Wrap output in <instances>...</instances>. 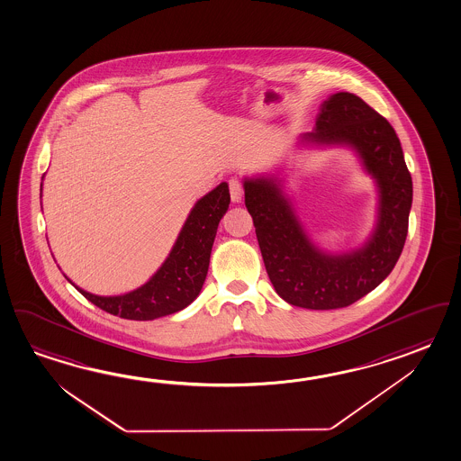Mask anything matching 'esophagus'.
<instances>
[{"mask_svg":"<svg viewBox=\"0 0 461 461\" xmlns=\"http://www.w3.org/2000/svg\"><path fill=\"white\" fill-rule=\"evenodd\" d=\"M229 193H230V199L234 203H240L242 201V185L237 178H230L229 180Z\"/></svg>","mask_w":461,"mask_h":461,"instance_id":"obj_1","label":"esophagus"}]
</instances>
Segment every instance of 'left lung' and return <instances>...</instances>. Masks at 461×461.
Instances as JSON below:
<instances>
[{"label": "left lung", "instance_id": "8db88e82", "mask_svg": "<svg viewBox=\"0 0 461 461\" xmlns=\"http://www.w3.org/2000/svg\"><path fill=\"white\" fill-rule=\"evenodd\" d=\"M299 140L343 145L358 155L378 186L376 226L368 240L352 252L321 250L304 230L276 175L244 178L245 206L280 298L317 311L350 306L376 288L401 257L412 206V178L393 126L353 93L340 91L325 100L314 131Z\"/></svg>", "mask_w": 461, "mask_h": 461}]
</instances>
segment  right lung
I'll list each match as a JSON object with an SVG mask.
<instances>
[{
  "instance_id": "add662e5",
  "label": "right lung",
  "mask_w": 461,
  "mask_h": 461,
  "mask_svg": "<svg viewBox=\"0 0 461 461\" xmlns=\"http://www.w3.org/2000/svg\"><path fill=\"white\" fill-rule=\"evenodd\" d=\"M229 203L230 194L224 181L198 199L167 260L150 280L134 291L119 296H98L78 288L70 278H65L95 306L113 316L131 321H154L157 317L175 314L198 298L208 275L217 226L226 214Z\"/></svg>"
}]
</instances>
